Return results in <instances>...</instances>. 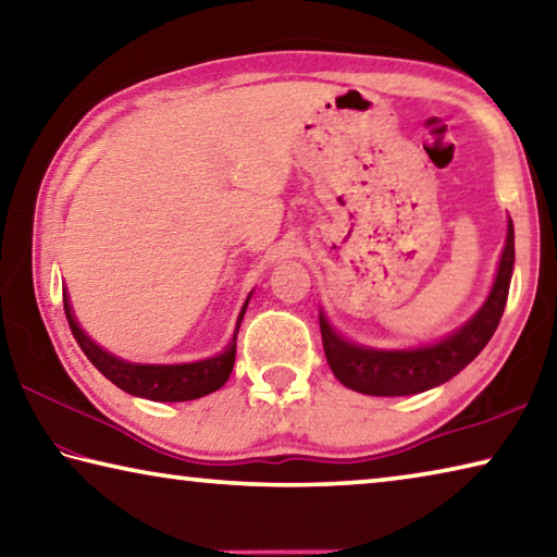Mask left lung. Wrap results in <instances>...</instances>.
Returning a JSON list of instances; mask_svg holds the SVG:
<instances>
[{"instance_id":"left-lung-1","label":"left lung","mask_w":557,"mask_h":557,"mask_svg":"<svg viewBox=\"0 0 557 557\" xmlns=\"http://www.w3.org/2000/svg\"><path fill=\"white\" fill-rule=\"evenodd\" d=\"M513 221L508 219L506 245L498 260L494 285L488 289L484 305L471 314L455 332L442 336L435 344L412 346V348H373L356 342H348L329 322L324 312H319V329H322V344L329 361V369L346 388L363 395H414L425 393L469 366L479 351L494 336L502 322L508 287L513 275Z\"/></svg>"}]
</instances>
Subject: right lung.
I'll use <instances>...</instances> for the list:
<instances>
[{
    "mask_svg": "<svg viewBox=\"0 0 557 557\" xmlns=\"http://www.w3.org/2000/svg\"><path fill=\"white\" fill-rule=\"evenodd\" d=\"M250 297L252 292L248 295V299L243 301V309L238 314V322H235V332L231 336L228 346H225L221 354L201 358V361H191V363L125 361V358L106 351V348L92 342V338L83 332V326L73 314L71 297L65 289H63V309H65V319H69L75 342H78L83 354L90 358V363L96 366L108 381H112L117 388H122L129 395H137V398H147L157 403H182V400L203 398V395L223 388L225 381H228L235 363V338H238V329H240L245 309H248Z\"/></svg>",
    "mask_w": 557,
    "mask_h": 557,
    "instance_id": "obj_1",
    "label": "right lung"
}]
</instances>
